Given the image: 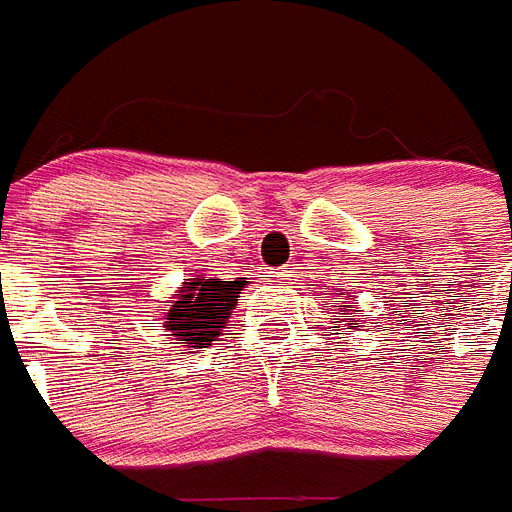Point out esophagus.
Wrapping results in <instances>:
<instances>
[{
    "label": "esophagus",
    "instance_id": "34e87169",
    "mask_svg": "<svg viewBox=\"0 0 512 512\" xmlns=\"http://www.w3.org/2000/svg\"><path fill=\"white\" fill-rule=\"evenodd\" d=\"M274 276H290V271H271Z\"/></svg>",
    "mask_w": 512,
    "mask_h": 512
}]
</instances>
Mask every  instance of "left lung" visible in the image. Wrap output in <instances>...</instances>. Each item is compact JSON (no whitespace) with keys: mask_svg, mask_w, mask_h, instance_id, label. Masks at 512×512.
Instances as JSON below:
<instances>
[{"mask_svg":"<svg viewBox=\"0 0 512 512\" xmlns=\"http://www.w3.org/2000/svg\"><path fill=\"white\" fill-rule=\"evenodd\" d=\"M328 295H336V298H342L344 293H342V290H336V293H328ZM350 298H352V295H347V301H342L344 306L339 309V314H342L344 320H336V323H342V325H347V328H352V331H358L363 320H366V314H361V309H358V306H352ZM331 314H336V312H331ZM342 325H333V328H342ZM342 339H347V336H342Z\"/></svg>","mask_w":512,"mask_h":512,"instance_id":"left-lung-1","label":"left lung"}]
</instances>
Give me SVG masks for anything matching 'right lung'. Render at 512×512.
<instances>
[{
    "mask_svg": "<svg viewBox=\"0 0 512 512\" xmlns=\"http://www.w3.org/2000/svg\"><path fill=\"white\" fill-rule=\"evenodd\" d=\"M244 276L236 282H219L211 276H195L173 293L168 309H162V331L170 336V344L181 350H203L230 320L244 287Z\"/></svg>",
    "mask_w": 512,
    "mask_h": 512,
    "instance_id": "add662e5",
    "label": "right lung"
}]
</instances>
